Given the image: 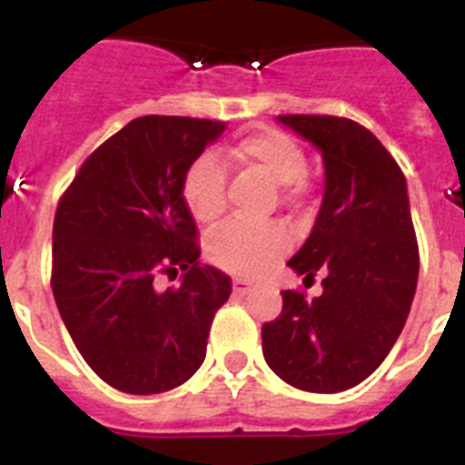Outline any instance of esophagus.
Here are the masks:
<instances>
[{"label":"esophagus","mask_w":465,"mask_h":465,"mask_svg":"<svg viewBox=\"0 0 465 465\" xmlns=\"http://www.w3.org/2000/svg\"><path fill=\"white\" fill-rule=\"evenodd\" d=\"M232 286H235V293H249V291H253V283L252 282H246V279H235L232 282Z\"/></svg>","instance_id":"esophagus-1"}]
</instances>
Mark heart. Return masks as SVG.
<instances>
[{
    "label": "heart",
    "mask_w": 465,
    "mask_h": 465,
    "mask_svg": "<svg viewBox=\"0 0 465 465\" xmlns=\"http://www.w3.org/2000/svg\"><path fill=\"white\" fill-rule=\"evenodd\" d=\"M228 158L282 188H295L307 172L302 146L272 127H253L237 137L228 146ZM183 203L200 223H216L223 216L228 207V179L213 155L204 153L193 160L183 179ZM283 249L286 235L279 225H252L244 221L225 223L207 244L209 258L219 268L240 274L261 272Z\"/></svg>",
    "instance_id": "1"
}]
</instances>
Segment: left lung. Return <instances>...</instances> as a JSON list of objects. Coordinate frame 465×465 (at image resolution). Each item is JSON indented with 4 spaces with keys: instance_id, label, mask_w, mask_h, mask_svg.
Returning <instances> with one entry per match:
<instances>
[{
    "instance_id": "8db88e82",
    "label": "left lung",
    "mask_w": 465,
    "mask_h": 465,
    "mask_svg": "<svg viewBox=\"0 0 465 465\" xmlns=\"http://www.w3.org/2000/svg\"><path fill=\"white\" fill-rule=\"evenodd\" d=\"M323 160V200L305 244L289 261L323 293L283 291L262 326V356L286 384L338 393L380 368L408 322L419 249L408 182L380 139L349 118L279 116Z\"/></svg>"
}]
</instances>
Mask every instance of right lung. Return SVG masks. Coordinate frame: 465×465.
<instances>
[{"mask_svg":"<svg viewBox=\"0 0 465 465\" xmlns=\"http://www.w3.org/2000/svg\"><path fill=\"white\" fill-rule=\"evenodd\" d=\"M225 123L142 116L94 151L53 223V295L74 344L106 384L170 391L197 372L212 319L232 283L197 261L183 179ZM184 270L158 292L160 272Z\"/></svg>","mask_w":465,"mask_h":465,"instance_id":"obj_1","label":"right lung"}]
</instances>
